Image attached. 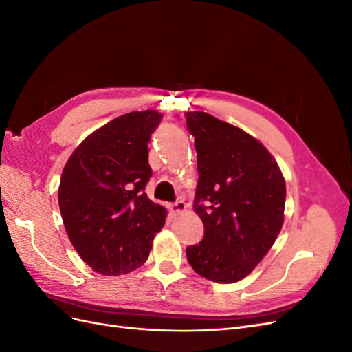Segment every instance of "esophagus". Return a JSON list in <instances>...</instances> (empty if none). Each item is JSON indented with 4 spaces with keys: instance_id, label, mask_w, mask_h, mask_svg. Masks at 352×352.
Masks as SVG:
<instances>
[{
    "instance_id": "esophagus-1",
    "label": "esophagus",
    "mask_w": 352,
    "mask_h": 352,
    "mask_svg": "<svg viewBox=\"0 0 352 352\" xmlns=\"http://www.w3.org/2000/svg\"><path fill=\"white\" fill-rule=\"evenodd\" d=\"M186 210V204L184 201H176L173 204H168V211L172 214H179V212H184Z\"/></svg>"
}]
</instances>
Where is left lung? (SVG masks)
Returning a JSON list of instances; mask_svg holds the SVG:
<instances>
[{"instance_id":"left-lung-1","label":"left lung","mask_w":352,"mask_h":352,"mask_svg":"<svg viewBox=\"0 0 352 352\" xmlns=\"http://www.w3.org/2000/svg\"><path fill=\"white\" fill-rule=\"evenodd\" d=\"M185 117L199 173L194 210L204 223V238L186 248V257L202 278L238 282L279 235L285 179L272 154L239 127L204 111Z\"/></svg>"}]
</instances>
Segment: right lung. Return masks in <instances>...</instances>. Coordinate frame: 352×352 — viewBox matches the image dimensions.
Returning a JSON list of instances; mask_svg holds the SVG:
<instances>
[{"instance_id": "1", "label": "right lung", "mask_w": 352, "mask_h": 352, "mask_svg": "<svg viewBox=\"0 0 352 352\" xmlns=\"http://www.w3.org/2000/svg\"><path fill=\"white\" fill-rule=\"evenodd\" d=\"M162 114L133 111L91 133L63 170L58 204L70 242L95 272L126 274L142 265L166 208L145 194L153 176L148 142Z\"/></svg>"}]
</instances>
